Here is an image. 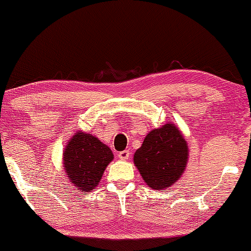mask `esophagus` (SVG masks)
<instances>
[{
  "label": "esophagus",
  "instance_id": "esophagus-1",
  "mask_svg": "<svg viewBox=\"0 0 251 251\" xmlns=\"http://www.w3.org/2000/svg\"><path fill=\"white\" fill-rule=\"evenodd\" d=\"M129 155H131V153H129V151H127V150H125V151L119 152L118 157H119V159H122V160H127L128 158H129Z\"/></svg>",
  "mask_w": 251,
  "mask_h": 251
}]
</instances>
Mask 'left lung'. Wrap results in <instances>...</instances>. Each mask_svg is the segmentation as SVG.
<instances>
[{"instance_id":"obj_1","label":"left lung","mask_w":251,"mask_h":251,"mask_svg":"<svg viewBox=\"0 0 251 251\" xmlns=\"http://www.w3.org/2000/svg\"><path fill=\"white\" fill-rule=\"evenodd\" d=\"M189 159L188 142L175 124L150 131L133 155L134 165L150 188L164 190L176 184Z\"/></svg>"}]
</instances>
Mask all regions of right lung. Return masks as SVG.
I'll list each match as a JSON object with an SVG mask.
<instances>
[{
    "label": "right lung",
    "mask_w": 251,
    "mask_h": 251,
    "mask_svg": "<svg viewBox=\"0 0 251 251\" xmlns=\"http://www.w3.org/2000/svg\"><path fill=\"white\" fill-rule=\"evenodd\" d=\"M63 170L77 191L97 188L103 171L113 160V152L93 134L77 131L63 151Z\"/></svg>",
    "instance_id": "add662e5"
}]
</instances>
